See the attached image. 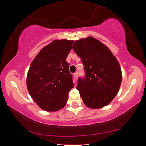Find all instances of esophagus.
Wrapping results in <instances>:
<instances>
[{"label": "esophagus", "mask_w": 146, "mask_h": 146, "mask_svg": "<svg viewBox=\"0 0 146 146\" xmlns=\"http://www.w3.org/2000/svg\"><path fill=\"white\" fill-rule=\"evenodd\" d=\"M78 73H75L74 75H73V77H74V79L75 80H77V79H78Z\"/></svg>", "instance_id": "esophagus-1"}]
</instances>
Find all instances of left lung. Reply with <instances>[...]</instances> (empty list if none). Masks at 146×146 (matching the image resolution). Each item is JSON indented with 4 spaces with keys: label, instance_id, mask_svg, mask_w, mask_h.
I'll return each mask as SVG.
<instances>
[{
    "label": "left lung",
    "instance_id": "obj_1",
    "mask_svg": "<svg viewBox=\"0 0 146 146\" xmlns=\"http://www.w3.org/2000/svg\"><path fill=\"white\" fill-rule=\"evenodd\" d=\"M73 49L81 58L86 72L77 89L87 107L98 109L113 101L119 90L122 73L118 60L103 43L89 36L76 40Z\"/></svg>",
    "mask_w": 146,
    "mask_h": 146
}]
</instances>
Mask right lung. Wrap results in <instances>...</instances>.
Segmentation results:
<instances>
[{
    "instance_id": "obj_1",
    "label": "right lung",
    "mask_w": 146,
    "mask_h": 146,
    "mask_svg": "<svg viewBox=\"0 0 146 146\" xmlns=\"http://www.w3.org/2000/svg\"><path fill=\"white\" fill-rule=\"evenodd\" d=\"M73 40H55L45 46L31 62L26 84L31 98L47 112L58 111L67 102L74 84L66 58Z\"/></svg>"
}]
</instances>
